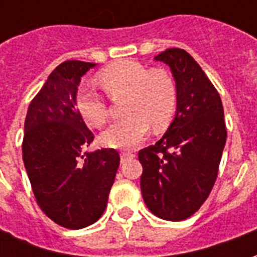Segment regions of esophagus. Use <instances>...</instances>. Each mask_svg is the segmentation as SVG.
<instances>
[{"mask_svg":"<svg viewBox=\"0 0 257 257\" xmlns=\"http://www.w3.org/2000/svg\"><path fill=\"white\" fill-rule=\"evenodd\" d=\"M134 153H131V151H122V153H121V161H126V160H131V158H134Z\"/></svg>","mask_w":257,"mask_h":257,"instance_id":"1","label":"esophagus"}]
</instances>
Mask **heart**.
I'll list each match as a JSON object with an SVG mask.
<instances>
[{
	"instance_id": "b5f03b06",
	"label": "heart",
	"mask_w": 257,
	"mask_h": 257,
	"mask_svg": "<svg viewBox=\"0 0 257 257\" xmlns=\"http://www.w3.org/2000/svg\"><path fill=\"white\" fill-rule=\"evenodd\" d=\"M99 82L110 96L126 93L123 112L128 115L101 134V142L108 147H135L147 136L150 126L161 132L172 121L178 104V89L167 70H150L135 60H121L104 68L99 74ZM77 107L90 126L100 128L108 119V104L95 85L79 86Z\"/></svg>"
}]
</instances>
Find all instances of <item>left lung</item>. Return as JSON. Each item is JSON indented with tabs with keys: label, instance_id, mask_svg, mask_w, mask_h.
Here are the masks:
<instances>
[{
	"label": "left lung",
	"instance_id": "obj_1",
	"mask_svg": "<svg viewBox=\"0 0 257 257\" xmlns=\"http://www.w3.org/2000/svg\"><path fill=\"white\" fill-rule=\"evenodd\" d=\"M154 60L171 68L178 104L164 136L139 151L140 189L154 215L180 221L201 208L215 184L227 139L224 111L217 90L190 53L172 48Z\"/></svg>",
	"mask_w": 257,
	"mask_h": 257
}]
</instances>
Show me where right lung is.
<instances>
[{
	"mask_svg": "<svg viewBox=\"0 0 257 257\" xmlns=\"http://www.w3.org/2000/svg\"><path fill=\"white\" fill-rule=\"evenodd\" d=\"M95 66L79 60L59 64L30 103L25 121L23 162L37 204L70 230L100 219L119 167L114 149L82 153L93 134L77 107V92Z\"/></svg>",
	"mask_w": 257,
	"mask_h": 257,
	"instance_id": "1",
	"label": "right lung"
}]
</instances>
